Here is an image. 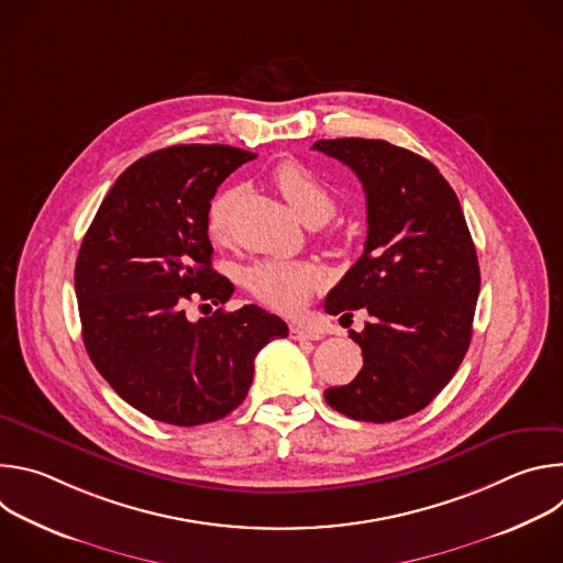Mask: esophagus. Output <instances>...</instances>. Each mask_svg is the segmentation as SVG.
Listing matches in <instances>:
<instances>
[{
    "label": "esophagus",
    "mask_w": 563,
    "mask_h": 563,
    "mask_svg": "<svg viewBox=\"0 0 563 563\" xmlns=\"http://www.w3.org/2000/svg\"><path fill=\"white\" fill-rule=\"evenodd\" d=\"M289 334H291L294 341H318V339H320L318 332L305 330V328H300V325H291V328H289Z\"/></svg>",
    "instance_id": "esophagus-1"
}]
</instances>
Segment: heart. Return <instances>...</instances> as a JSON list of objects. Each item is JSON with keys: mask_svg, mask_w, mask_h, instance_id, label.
<instances>
[{"mask_svg": "<svg viewBox=\"0 0 563 563\" xmlns=\"http://www.w3.org/2000/svg\"><path fill=\"white\" fill-rule=\"evenodd\" d=\"M272 178L294 213L307 224H320L334 213V194L302 163L285 159V163L274 169ZM229 207V191H220L211 198L205 216L207 233L211 235V240L224 238ZM243 280L252 296L261 302L283 313H296L307 302L313 287L320 283V269L302 261H258L245 269Z\"/></svg>", "mask_w": 563, "mask_h": 563, "instance_id": "heart-1", "label": "heart"}]
</instances>
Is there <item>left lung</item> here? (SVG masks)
I'll list each match as a JSON object with an SVG mask.
<instances>
[{
	"label": "left lung",
	"mask_w": 563,
	"mask_h": 563,
	"mask_svg": "<svg viewBox=\"0 0 563 563\" xmlns=\"http://www.w3.org/2000/svg\"><path fill=\"white\" fill-rule=\"evenodd\" d=\"M363 183V256L328 294L325 311L372 316L350 332L363 369L325 400L354 421L417 415L456 374L472 339L478 261L459 198L430 159L385 140H318Z\"/></svg>",
	"instance_id": "1"
}]
</instances>
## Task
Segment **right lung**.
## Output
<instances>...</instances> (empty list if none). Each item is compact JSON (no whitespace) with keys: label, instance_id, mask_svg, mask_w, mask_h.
Wrapping results in <instances>:
<instances>
[{"label":"right lung","instance_id":"right-lung-1","mask_svg":"<svg viewBox=\"0 0 563 563\" xmlns=\"http://www.w3.org/2000/svg\"><path fill=\"white\" fill-rule=\"evenodd\" d=\"M256 153L178 144L133 163L102 200L75 263L85 347L104 380L148 419L191 428L243 404L256 354L289 334L285 320L245 305L187 318L191 298L227 302L213 272L207 207Z\"/></svg>","mask_w":563,"mask_h":563}]
</instances>
